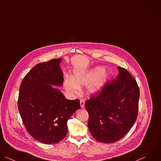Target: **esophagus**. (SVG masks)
Returning <instances> with one entry per match:
<instances>
[{
  "mask_svg": "<svg viewBox=\"0 0 161 161\" xmlns=\"http://www.w3.org/2000/svg\"><path fill=\"white\" fill-rule=\"evenodd\" d=\"M80 102V107H81V108H83L85 107V103L84 100L81 99Z\"/></svg>",
  "mask_w": 161,
  "mask_h": 161,
  "instance_id": "obj_1",
  "label": "esophagus"
}]
</instances>
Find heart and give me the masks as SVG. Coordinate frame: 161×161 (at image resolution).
Instances as JSON below:
<instances>
[{"label":"heart","mask_w":161,"mask_h":161,"mask_svg":"<svg viewBox=\"0 0 161 161\" xmlns=\"http://www.w3.org/2000/svg\"><path fill=\"white\" fill-rule=\"evenodd\" d=\"M108 78V73L100 67L95 68L88 71H76L73 78L68 77L64 80L66 90L71 94L76 93L80 85H87V91L90 94L100 93Z\"/></svg>","instance_id":"1"}]
</instances>
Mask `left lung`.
Here are the masks:
<instances>
[{
  "mask_svg": "<svg viewBox=\"0 0 161 161\" xmlns=\"http://www.w3.org/2000/svg\"><path fill=\"white\" fill-rule=\"evenodd\" d=\"M117 69V78L85 103L90 134L103 143L121 139L134 125L138 114L140 92L136 80L125 68Z\"/></svg>",
  "mask_w": 161,
  "mask_h": 161,
  "instance_id": "left-lung-1",
  "label": "left lung"
}]
</instances>
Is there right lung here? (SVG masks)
Returning <instances> with one entry per match:
<instances>
[{"mask_svg": "<svg viewBox=\"0 0 161 161\" xmlns=\"http://www.w3.org/2000/svg\"><path fill=\"white\" fill-rule=\"evenodd\" d=\"M62 58L36 64L24 76L19 88L18 109L29 134L46 144L66 136L67 121L80 108V100L66 99L56 86L63 83Z\"/></svg>", "mask_w": 161, "mask_h": 161, "instance_id": "obj_1", "label": "right lung"}]
</instances>
